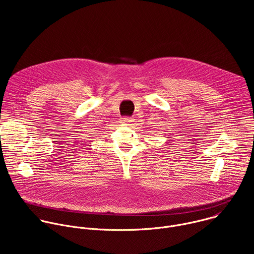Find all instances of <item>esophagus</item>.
Returning <instances> with one entry per match:
<instances>
[{
	"instance_id": "obj_1",
	"label": "esophagus",
	"mask_w": 254,
	"mask_h": 254,
	"mask_svg": "<svg viewBox=\"0 0 254 254\" xmlns=\"http://www.w3.org/2000/svg\"><path fill=\"white\" fill-rule=\"evenodd\" d=\"M133 121H134V120L131 119V118H124V119L122 120V123L125 124V125H127V126H132Z\"/></svg>"
}]
</instances>
